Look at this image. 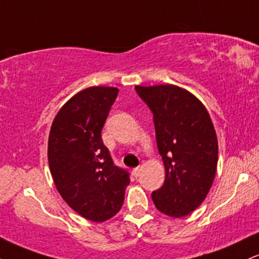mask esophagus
Segmentation results:
<instances>
[{
	"mask_svg": "<svg viewBox=\"0 0 259 259\" xmlns=\"http://www.w3.org/2000/svg\"><path fill=\"white\" fill-rule=\"evenodd\" d=\"M140 171H141V168H140V167L134 168V169H133V175H134V177H135V178H138L139 175H140Z\"/></svg>",
	"mask_w": 259,
	"mask_h": 259,
	"instance_id": "34e87169",
	"label": "esophagus"
}]
</instances>
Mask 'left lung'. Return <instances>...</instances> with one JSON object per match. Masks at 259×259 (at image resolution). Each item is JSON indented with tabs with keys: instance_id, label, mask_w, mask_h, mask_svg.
Wrapping results in <instances>:
<instances>
[{
	"instance_id": "left-lung-1",
	"label": "left lung",
	"mask_w": 259,
	"mask_h": 259,
	"mask_svg": "<svg viewBox=\"0 0 259 259\" xmlns=\"http://www.w3.org/2000/svg\"><path fill=\"white\" fill-rule=\"evenodd\" d=\"M153 114L165 180L152 192L159 212L181 218L203 202L218 162V141L207 109L192 94L174 85L135 86Z\"/></svg>"
}]
</instances>
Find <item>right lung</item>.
<instances>
[{
	"label": "right lung",
	"instance_id": "1",
	"mask_svg": "<svg viewBox=\"0 0 259 259\" xmlns=\"http://www.w3.org/2000/svg\"><path fill=\"white\" fill-rule=\"evenodd\" d=\"M118 89L94 86L80 91L59 109L49 138V164L63 200L92 222L120 210L130 174L113 162L101 132Z\"/></svg>",
	"mask_w": 259,
	"mask_h": 259
}]
</instances>
